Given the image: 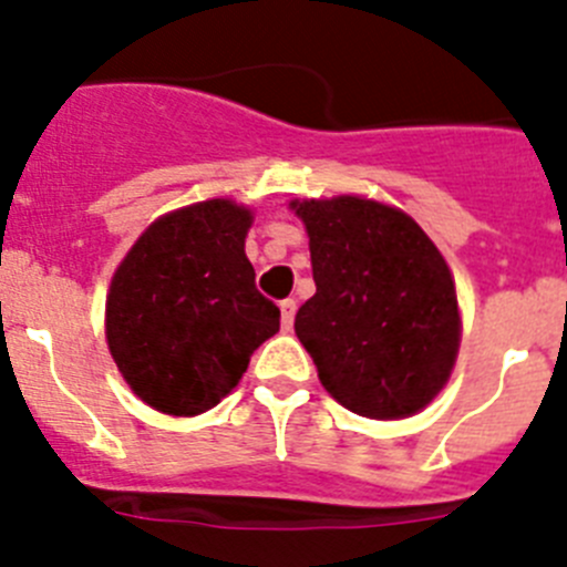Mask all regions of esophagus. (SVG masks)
I'll return each mask as SVG.
<instances>
[{
	"label": "esophagus",
	"instance_id": "34e87169",
	"mask_svg": "<svg viewBox=\"0 0 567 567\" xmlns=\"http://www.w3.org/2000/svg\"><path fill=\"white\" fill-rule=\"evenodd\" d=\"M295 312H298V300L295 298L280 300V323H284V329H287V332L295 327Z\"/></svg>",
	"mask_w": 567,
	"mask_h": 567
}]
</instances>
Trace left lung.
I'll list each match as a JSON object with an SVG mask.
<instances>
[{
	"label": "left lung",
	"mask_w": 567,
	"mask_h": 567,
	"mask_svg": "<svg viewBox=\"0 0 567 567\" xmlns=\"http://www.w3.org/2000/svg\"><path fill=\"white\" fill-rule=\"evenodd\" d=\"M312 252L315 295L295 334L349 412L398 420L432 403L460 346L443 255L405 213L354 195L292 204Z\"/></svg>",
	"instance_id": "1"
}]
</instances>
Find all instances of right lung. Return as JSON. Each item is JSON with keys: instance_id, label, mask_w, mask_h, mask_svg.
Masks as SVG:
<instances>
[{"instance_id": "right-lung-1", "label": "right lung", "mask_w": 567, "mask_h": 567, "mask_svg": "<svg viewBox=\"0 0 567 567\" xmlns=\"http://www.w3.org/2000/svg\"><path fill=\"white\" fill-rule=\"evenodd\" d=\"M249 209L224 198L150 224L115 269L107 346L147 405L193 417L221 403L249 354L280 329L244 252Z\"/></svg>"}]
</instances>
